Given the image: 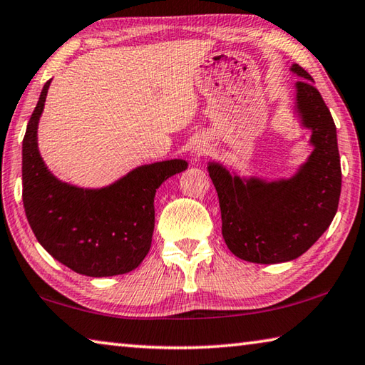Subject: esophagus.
Returning a JSON list of instances; mask_svg holds the SVG:
<instances>
[{
  "label": "esophagus",
  "mask_w": 365,
  "mask_h": 365,
  "mask_svg": "<svg viewBox=\"0 0 365 365\" xmlns=\"http://www.w3.org/2000/svg\"><path fill=\"white\" fill-rule=\"evenodd\" d=\"M202 150H203L202 145H197V147H195V153H197V155H200Z\"/></svg>",
  "instance_id": "34e87169"
}]
</instances>
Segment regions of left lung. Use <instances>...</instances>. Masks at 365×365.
Here are the masks:
<instances>
[{
    "label": "left lung",
    "instance_id": "1",
    "mask_svg": "<svg viewBox=\"0 0 365 365\" xmlns=\"http://www.w3.org/2000/svg\"><path fill=\"white\" fill-rule=\"evenodd\" d=\"M297 110L309 128L314 150L295 176L266 182L232 176L220 163L208 173L221 208L222 237L235 257L274 264L302 257L327 231L338 210L341 166L336 128L312 76L298 63Z\"/></svg>",
    "mask_w": 365,
    "mask_h": 365
}]
</instances>
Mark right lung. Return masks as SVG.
I'll return each mask as SVG.
<instances>
[{
  "mask_svg": "<svg viewBox=\"0 0 365 365\" xmlns=\"http://www.w3.org/2000/svg\"><path fill=\"white\" fill-rule=\"evenodd\" d=\"M49 81L29 120L22 143V200L36 240L51 257L89 277L126 274L150 250L160 184L187 168L186 160L144 165L102 189L61 182L38 152L36 128Z\"/></svg>",
  "mask_w": 365,
  "mask_h": 365,
  "instance_id": "right-lung-1",
  "label": "right lung"
}]
</instances>
